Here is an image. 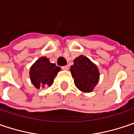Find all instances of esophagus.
Segmentation results:
<instances>
[{"label":"esophagus","instance_id":"34e87169","mask_svg":"<svg viewBox=\"0 0 134 134\" xmlns=\"http://www.w3.org/2000/svg\"><path fill=\"white\" fill-rule=\"evenodd\" d=\"M62 69L64 70H69V66H68V65L64 66V67H62Z\"/></svg>","mask_w":134,"mask_h":134}]
</instances>
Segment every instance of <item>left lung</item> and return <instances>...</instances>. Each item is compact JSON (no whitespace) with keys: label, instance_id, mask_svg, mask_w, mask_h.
<instances>
[{"label":"left lung","instance_id":"1","mask_svg":"<svg viewBox=\"0 0 134 134\" xmlns=\"http://www.w3.org/2000/svg\"><path fill=\"white\" fill-rule=\"evenodd\" d=\"M70 72L76 88L86 93L93 91L100 78L97 67L89 58L83 55L74 59L73 65L70 67Z\"/></svg>","mask_w":134,"mask_h":134}]
</instances>
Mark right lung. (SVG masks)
Instances as JSON below:
<instances>
[{
	"label": "right lung",
	"instance_id": "obj_1",
	"mask_svg": "<svg viewBox=\"0 0 134 134\" xmlns=\"http://www.w3.org/2000/svg\"><path fill=\"white\" fill-rule=\"evenodd\" d=\"M61 67L50 63L49 59L41 57L33 64L30 69V78L32 84L39 89L45 86H51L54 79L60 71Z\"/></svg>",
	"mask_w": 134,
	"mask_h": 134
}]
</instances>
